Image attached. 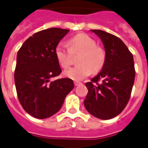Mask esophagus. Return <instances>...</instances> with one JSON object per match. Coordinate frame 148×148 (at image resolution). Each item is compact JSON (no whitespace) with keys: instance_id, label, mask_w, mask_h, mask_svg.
Returning a JSON list of instances; mask_svg holds the SVG:
<instances>
[{"instance_id":"esophagus-1","label":"esophagus","mask_w":148,"mask_h":148,"mask_svg":"<svg viewBox=\"0 0 148 148\" xmlns=\"http://www.w3.org/2000/svg\"><path fill=\"white\" fill-rule=\"evenodd\" d=\"M81 84H82V83H81V82H79V81H75V82H74V85H75V86H79V85H81Z\"/></svg>"}]
</instances>
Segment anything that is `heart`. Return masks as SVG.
Instances as JSON below:
<instances>
[{
    "label": "heart",
    "instance_id": "heart-1",
    "mask_svg": "<svg viewBox=\"0 0 148 148\" xmlns=\"http://www.w3.org/2000/svg\"><path fill=\"white\" fill-rule=\"evenodd\" d=\"M68 51L61 45L54 49V55L58 64L62 68H67L71 64V54L80 53L77 66L64 72L66 77L73 81H82L92 73H98L103 69L106 63L107 54L103 47L96 45V41L90 36L80 33L74 36L68 41Z\"/></svg>",
    "mask_w": 148,
    "mask_h": 148
}]
</instances>
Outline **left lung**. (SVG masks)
Returning <instances> with one entry per match:
<instances>
[{
  "instance_id": "1",
  "label": "left lung",
  "mask_w": 148,
  "mask_h": 148,
  "mask_svg": "<svg viewBox=\"0 0 148 148\" xmlns=\"http://www.w3.org/2000/svg\"><path fill=\"white\" fill-rule=\"evenodd\" d=\"M101 38L107 54L97 75L85 84L88 93L84 106L93 116L111 119L122 112L129 101L135 78L132 53L119 38L101 30H91Z\"/></svg>"
}]
</instances>
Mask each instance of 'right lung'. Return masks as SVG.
<instances>
[{
    "instance_id": "add662e5",
    "label": "right lung",
    "mask_w": 148,
    "mask_h": 148,
    "mask_svg": "<svg viewBox=\"0 0 148 148\" xmlns=\"http://www.w3.org/2000/svg\"><path fill=\"white\" fill-rule=\"evenodd\" d=\"M69 30L46 29L25 40L17 55L14 82L17 97L27 113L45 119L58 112L74 88L71 79L51 81L61 73L54 49Z\"/></svg>"
}]
</instances>
